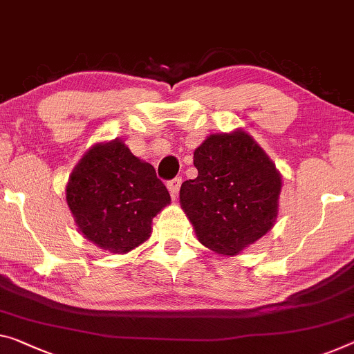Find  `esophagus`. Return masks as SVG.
<instances>
[{
    "label": "esophagus",
    "instance_id": "1",
    "mask_svg": "<svg viewBox=\"0 0 354 354\" xmlns=\"http://www.w3.org/2000/svg\"><path fill=\"white\" fill-rule=\"evenodd\" d=\"M180 185H182V178L180 177H176V178H172L171 182H167V189H169V193H171L172 198H176V196L178 194Z\"/></svg>",
    "mask_w": 354,
    "mask_h": 354
}]
</instances>
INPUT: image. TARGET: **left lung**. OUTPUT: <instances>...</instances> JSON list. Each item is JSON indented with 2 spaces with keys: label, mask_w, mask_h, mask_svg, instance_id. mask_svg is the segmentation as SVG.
Listing matches in <instances>:
<instances>
[{
  "label": "left lung",
  "mask_w": 354,
  "mask_h": 354,
  "mask_svg": "<svg viewBox=\"0 0 354 354\" xmlns=\"http://www.w3.org/2000/svg\"><path fill=\"white\" fill-rule=\"evenodd\" d=\"M198 177L180 187V205L196 237L236 257L266 236L279 215L281 176L243 129L210 134L194 150Z\"/></svg>",
  "instance_id": "obj_1"
}]
</instances>
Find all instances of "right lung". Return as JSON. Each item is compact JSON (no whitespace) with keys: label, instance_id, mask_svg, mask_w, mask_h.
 <instances>
[{"label":"right lung","instance_id":"add662e5","mask_svg":"<svg viewBox=\"0 0 354 354\" xmlns=\"http://www.w3.org/2000/svg\"><path fill=\"white\" fill-rule=\"evenodd\" d=\"M66 203L85 239L124 254L150 237L151 220L171 196L150 162L113 139L85 151L69 176Z\"/></svg>","mask_w":354,"mask_h":354}]
</instances>
